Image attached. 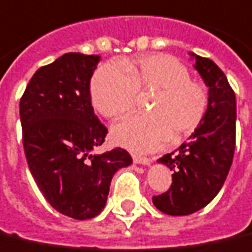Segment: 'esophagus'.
I'll use <instances>...</instances> for the list:
<instances>
[{
	"mask_svg": "<svg viewBox=\"0 0 252 252\" xmlns=\"http://www.w3.org/2000/svg\"><path fill=\"white\" fill-rule=\"evenodd\" d=\"M132 159L136 164H144V165H150L152 163L151 158H144V156H139V155H132Z\"/></svg>",
	"mask_w": 252,
	"mask_h": 252,
	"instance_id": "esophagus-1",
	"label": "esophagus"
}]
</instances>
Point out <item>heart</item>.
Returning <instances> with one entry per match:
<instances>
[{
    "label": "heart",
    "instance_id": "obj_1",
    "mask_svg": "<svg viewBox=\"0 0 252 252\" xmlns=\"http://www.w3.org/2000/svg\"><path fill=\"white\" fill-rule=\"evenodd\" d=\"M139 92H156L150 116H133L112 128L115 143L135 152L159 150L173 137L183 141L202 126L210 108V91L192 79L187 65L169 55H147L105 64L93 74V107L108 119L136 108Z\"/></svg>",
    "mask_w": 252,
    "mask_h": 252
}]
</instances>
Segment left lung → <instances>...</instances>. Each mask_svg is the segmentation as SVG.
<instances>
[{"label":"left lung","mask_w":252,"mask_h":252,"mask_svg":"<svg viewBox=\"0 0 252 252\" xmlns=\"http://www.w3.org/2000/svg\"><path fill=\"white\" fill-rule=\"evenodd\" d=\"M195 59V68L210 88V108L189 141L158 160L173 172L168 191L152 197L167 215H189L211 202L224 184L235 151V93L212 60Z\"/></svg>","instance_id":"obj_1"}]
</instances>
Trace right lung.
<instances>
[{"mask_svg": "<svg viewBox=\"0 0 252 252\" xmlns=\"http://www.w3.org/2000/svg\"><path fill=\"white\" fill-rule=\"evenodd\" d=\"M98 60L65 53L37 69L20 100L32 176L50 206L79 220L102 211L115 172L132 163L123 148L91 154L108 133L91 102L89 84Z\"/></svg>", "mask_w": 252, "mask_h": 252, "instance_id": "add662e5", "label": "right lung"}]
</instances>
